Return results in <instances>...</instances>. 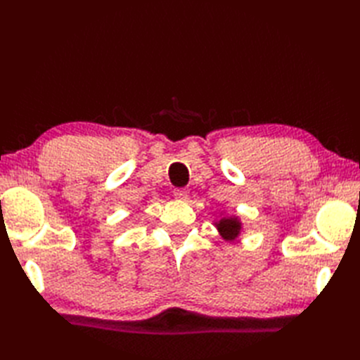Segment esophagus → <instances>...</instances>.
Listing matches in <instances>:
<instances>
[{"mask_svg":"<svg viewBox=\"0 0 360 360\" xmlns=\"http://www.w3.org/2000/svg\"><path fill=\"white\" fill-rule=\"evenodd\" d=\"M174 197H176L177 200H188L189 197V191L186 188H179V189H174Z\"/></svg>","mask_w":360,"mask_h":360,"instance_id":"34e87169","label":"esophagus"}]
</instances>
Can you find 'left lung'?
Masks as SVG:
<instances>
[{
  "label": "left lung",
  "mask_w": 360,
  "mask_h": 360,
  "mask_svg": "<svg viewBox=\"0 0 360 360\" xmlns=\"http://www.w3.org/2000/svg\"><path fill=\"white\" fill-rule=\"evenodd\" d=\"M216 226L226 240H233V238L237 237L238 231H240V224H238V221L234 219V217H230V219L224 217V219L219 221V224H216Z\"/></svg>",
  "instance_id": "8db88e82"
}]
</instances>
